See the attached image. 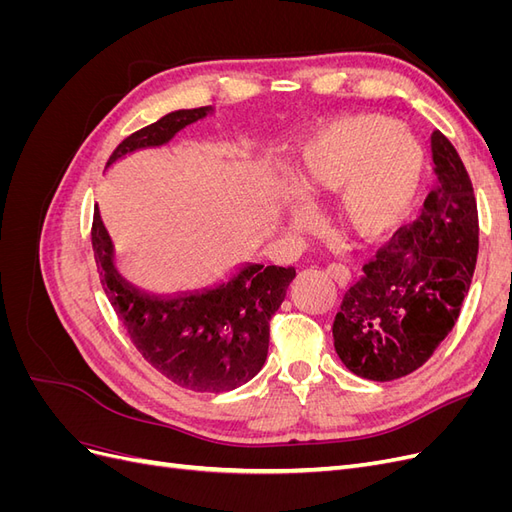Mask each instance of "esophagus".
I'll return each instance as SVG.
<instances>
[{
    "mask_svg": "<svg viewBox=\"0 0 512 512\" xmlns=\"http://www.w3.org/2000/svg\"><path fill=\"white\" fill-rule=\"evenodd\" d=\"M327 275L331 277V280L335 282V284H339V286H348L350 284V271H348V267H344V265H337V262H331V265L327 267Z\"/></svg>",
    "mask_w": 512,
    "mask_h": 512,
    "instance_id": "esophagus-1",
    "label": "esophagus"
}]
</instances>
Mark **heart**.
I'll list each match as a JSON object with an SVG mask.
<instances>
[{"label":"heart","instance_id":"b5f03b06","mask_svg":"<svg viewBox=\"0 0 512 512\" xmlns=\"http://www.w3.org/2000/svg\"><path fill=\"white\" fill-rule=\"evenodd\" d=\"M421 173L423 149L410 130L384 117L356 115L307 138L290 185L305 203L337 192L335 220L354 237L380 241L408 218Z\"/></svg>","mask_w":512,"mask_h":512}]
</instances>
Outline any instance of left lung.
<instances>
[{
    "instance_id": "obj_1",
    "label": "left lung",
    "mask_w": 512,
    "mask_h": 512,
    "mask_svg": "<svg viewBox=\"0 0 512 512\" xmlns=\"http://www.w3.org/2000/svg\"><path fill=\"white\" fill-rule=\"evenodd\" d=\"M438 183L421 218L401 228L344 294L335 352L352 374L389 382L412 374L453 331L478 254L468 170L442 132L431 134Z\"/></svg>"
}]
</instances>
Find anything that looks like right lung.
I'll use <instances>...</instances> for the list:
<instances>
[{"label":"right lung","mask_w":512,"mask_h":512,"mask_svg":"<svg viewBox=\"0 0 512 512\" xmlns=\"http://www.w3.org/2000/svg\"><path fill=\"white\" fill-rule=\"evenodd\" d=\"M213 115V106L181 108L130 134L106 162L170 143L179 130ZM91 245L108 301L143 359L183 389L224 393L252 380L267 361L269 322L294 280V267L245 262L209 288L158 294L134 286L117 267L115 245L94 209Z\"/></svg>","instance_id":"add662e5"}]
</instances>
